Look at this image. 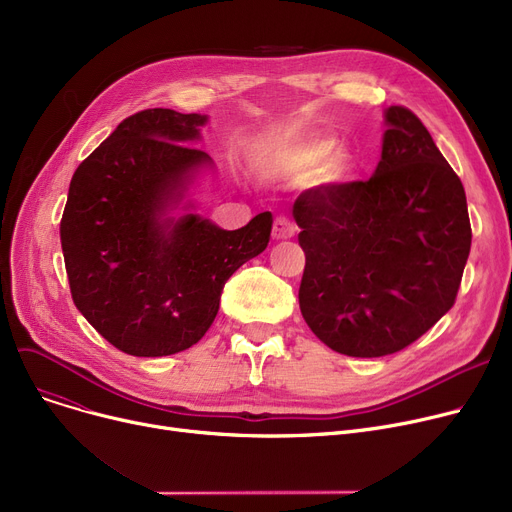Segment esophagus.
Instances as JSON below:
<instances>
[{
  "label": "esophagus",
  "mask_w": 512,
  "mask_h": 512,
  "mask_svg": "<svg viewBox=\"0 0 512 512\" xmlns=\"http://www.w3.org/2000/svg\"><path fill=\"white\" fill-rule=\"evenodd\" d=\"M272 236H274V240L292 238V236H294V224H292L288 218H278V220L274 222Z\"/></svg>",
  "instance_id": "1"
}]
</instances>
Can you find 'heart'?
Here are the masks:
<instances>
[{
	"label": "heart",
	"mask_w": 512,
	"mask_h": 512,
	"mask_svg": "<svg viewBox=\"0 0 512 512\" xmlns=\"http://www.w3.org/2000/svg\"><path fill=\"white\" fill-rule=\"evenodd\" d=\"M332 134L290 132L263 143L255 151V164L263 174L303 178L309 188H342L357 178L353 153L339 147Z\"/></svg>",
	"instance_id": "heart-1"
}]
</instances>
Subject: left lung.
<instances>
[{"mask_svg":"<svg viewBox=\"0 0 512 512\" xmlns=\"http://www.w3.org/2000/svg\"><path fill=\"white\" fill-rule=\"evenodd\" d=\"M382 159L365 182L292 205L305 251L301 313L348 357H384L448 313L471 251L465 188L407 107L384 112Z\"/></svg>","mask_w":512,"mask_h":512,"instance_id":"1","label":"left lung"}]
</instances>
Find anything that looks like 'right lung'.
<instances>
[{"label": "right lung", "mask_w": 512, "mask_h": 512, "mask_svg": "<svg viewBox=\"0 0 512 512\" xmlns=\"http://www.w3.org/2000/svg\"><path fill=\"white\" fill-rule=\"evenodd\" d=\"M207 116L145 110L126 118L72 176L60 224L76 309L118 351L166 357L197 344L228 278L265 251L272 213L224 230L193 188L213 159L191 147Z\"/></svg>", "instance_id": "1"}]
</instances>
